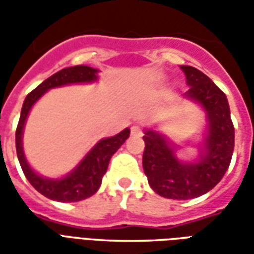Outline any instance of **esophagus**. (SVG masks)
I'll return each mask as SVG.
<instances>
[{
    "mask_svg": "<svg viewBox=\"0 0 254 254\" xmlns=\"http://www.w3.org/2000/svg\"><path fill=\"white\" fill-rule=\"evenodd\" d=\"M130 132H132V134H141V127H138V125H133L130 127Z\"/></svg>",
    "mask_w": 254,
    "mask_h": 254,
    "instance_id": "34e87169",
    "label": "esophagus"
}]
</instances>
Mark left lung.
Listing matches in <instances>:
<instances>
[{
    "mask_svg": "<svg viewBox=\"0 0 254 254\" xmlns=\"http://www.w3.org/2000/svg\"><path fill=\"white\" fill-rule=\"evenodd\" d=\"M189 89L185 96L205 109L209 121L205 154L197 163H181L174 149L154 130H145L144 173L155 193L173 200H189L218 185L229 169L234 151V125L227 98L211 78L193 66H181Z\"/></svg>",
    "mask_w": 254,
    "mask_h": 254,
    "instance_id": "obj_1",
    "label": "left lung"
}]
</instances>
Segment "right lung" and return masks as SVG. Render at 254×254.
I'll use <instances>...</instances> for the list:
<instances>
[{"mask_svg":"<svg viewBox=\"0 0 254 254\" xmlns=\"http://www.w3.org/2000/svg\"><path fill=\"white\" fill-rule=\"evenodd\" d=\"M96 73H98L96 69L85 65L65 67L63 70L54 73L52 77L46 78L34 91H31L23 103L19 124L16 129V152L25 178L36 190L47 198H52L56 201L74 202L81 201L84 198H88L95 194L102 184V178L107 170L110 158L116 154L117 149L125 143V140L130 134V130L125 129L121 133L116 134L114 137L100 140L81 160V163L69 176L61 180H47L38 176L27 163L21 145V136H23V127L27 116L34 103L47 89L73 83H91L96 80Z\"/></svg>","mask_w":254,"mask_h":254,"instance_id":"add662e5","label":"right lung"}]
</instances>
